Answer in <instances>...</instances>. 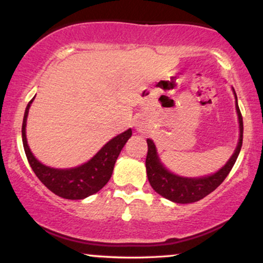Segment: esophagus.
<instances>
[{"mask_svg":"<svg viewBox=\"0 0 263 263\" xmlns=\"http://www.w3.org/2000/svg\"><path fill=\"white\" fill-rule=\"evenodd\" d=\"M138 131H141V128H140V129H138Z\"/></svg>","mask_w":263,"mask_h":263,"instance_id":"obj_1","label":"esophagus"}]
</instances>
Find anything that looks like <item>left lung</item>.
I'll list each match as a JSON object with an SVG mask.
<instances>
[{"mask_svg":"<svg viewBox=\"0 0 263 263\" xmlns=\"http://www.w3.org/2000/svg\"><path fill=\"white\" fill-rule=\"evenodd\" d=\"M234 93L235 99H236V111L238 116V125H240V138H238V143L234 155L231 156V158L229 159L224 167L216 172V173L201 178H184L176 176V174L171 173L170 171L165 170L164 165L159 161V157L157 155V149L153 141L149 140V138L147 140V144H148V152H147L146 158L147 177H148L151 186L159 195L178 204L195 203V201L206 197L211 192H214L220 184L224 182L225 178L228 177V174L230 173L232 167H234L238 153L241 151V146H242V116H241L240 108H238L237 105L236 92L234 91Z\"/></svg>","mask_w":263,"mask_h":263,"instance_id":"obj_1","label":"left lung"}]
</instances>
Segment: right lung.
<instances>
[{
	"mask_svg": "<svg viewBox=\"0 0 263 263\" xmlns=\"http://www.w3.org/2000/svg\"><path fill=\"white\" fill-rule=\"evenodd\" d=\"M34 98L28 102L26 107L22 123V141L27 159H28L35 176L50 192L64 199L79 200V199H84L98 193L99 190L104 188L105 184L112 176L117 157L126 142L132 136V129L128 128L127 131L122 132L111 141H108L89 162L84 163L79 167L70 168V170H55V168L47 167L33 156L28 143H27V116H28L29 107H31Z\"/></svg>",
	"mask_w": 263,
	"mask_h": 263,
	"instance_id": "obj_1",
	"label": "right lung"
}]
</instances>
